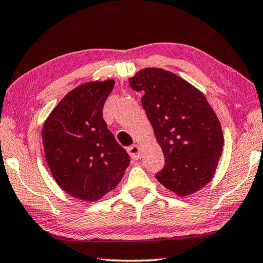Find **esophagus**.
Here are the masks:
<instances>
[{
	"label": "esophagus",
	"instance_id": "1",
	"mask_svg": "<svg viewBox=\"0 0 263 263\" xmlns=\"http://www.w3.org/2000/svg\"><path fill=\"white\" fill-rule=\"evenodd\" d=\"M128 154H130V156L133 158V160H138L140 157V147L138 145H132L127 149Z\"/></svg>",
	"mask_w": 263,
	"mask_h": 263
}]
</instances>
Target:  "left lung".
I'll return each instance as SVG.
<instances>
[{
	"instance_id": "1",
	"label": "left lung",
	"mask_w": 263,
	"mask_h": 263,
	"mask_svg": "<svg viewBox=\"0 0 263 263\" xmlns=\"http://www.w3.org/2000/svg\"><path fill=\"white\" fill-rule=\"evenodd\" d=\"M165 158L158 182L179 197L197 193L212 180L223 153L219 120L205 95L175 73L145 68L128 79Z\"/></svg>"
}]
</instances>
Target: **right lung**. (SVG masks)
<instances>
[{"label": "right lung", "instance_id": "right-lung-1", "mask_svg": "<svg viewBox=\"0 0 263 263\" xmlns=\"http://www.w3.org/2000/svg\"><path fill=\"white\" fill-rule=\"evenodd\" d=\"M114 83L90 81L76 87L44 123L43 146L51 175L79 200H100L118 186L130 165V156L102 118Z\"/></svg>", "mask_w": 263, "mask_h": 263}]
</instances>
